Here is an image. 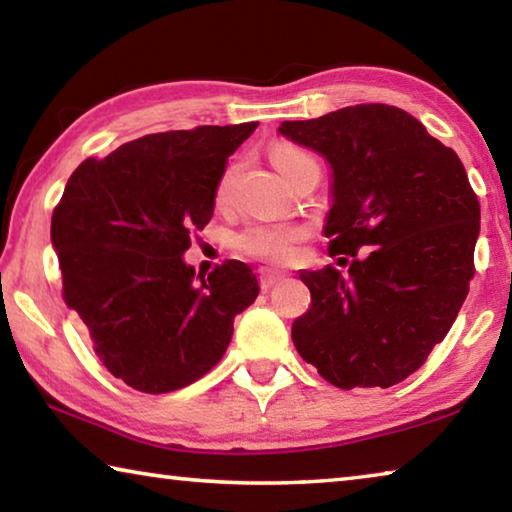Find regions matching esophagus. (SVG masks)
<instances>
[{"label":"esophagus","mask_w":512,"mask_h":512,"mask_svg":"<svg viewBox=\"0 0 512 512\" xmlns=\"http://www.w3.org/2000/svg\"><path fill=\"white\" fill-rule=\"evenodd\" d=\"M284 277L282 271H275V268H259V287H262V291H268L273 289L277 282H280Z\"/></svg>","instance_id":"1"}]
</instances>
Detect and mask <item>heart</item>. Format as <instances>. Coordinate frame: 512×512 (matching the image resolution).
I'll list each match as a JSON object with an SVG mask.
<instances>
[{"mask_svg":"<svg viewBox=\"0 0 512 512\" xmlns=\"http://www.w3.org/2000/svg\"><path fill=\"white\" fill-rule=\"evenodd\" d=\"M271 158L282 176H287L291 169H296L302 162H311L305 151L284 142L273 146ZM302 237H305V230L296 223H253L239 232L235 244L241 253L264 259V262H287Z\"/></svg>","mask_w":512,"mask_h":512,"instance_id":"1","label":"heart"}]
</instances>
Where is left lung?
I'll return each mask as SVG.
<instances>
[{"label": "left lung", "mask_w": 512, "mask_h": 512, "mask_svg": "<svg viewBox=\"0 0 512 512\" xmlns=\"http://www.w3.org/2000/svg\"><path fill=\"white\" fill-rule=\"evenodd\" d=\"M277 133L332 171L323 232L348 266L300 273L311 307L293 320V345L345 391L393 386L445 339L474 275L481 207L463 162L386 103L282 121Z\"/></svg>", "instance_id": "8db88e82"}]
</instances>
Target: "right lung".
<instances>
[{"mask_svg": "<svg viewBox=\"0 0 512 512\" xmlns=\"http://www.w3.org/2000/svg\"><path fill=\"white\" fill-rule=\"evenodd\" d=\"M257 121L144 135L69 176L51 216L63 296L94 352L142 393L178 391L228 350L259 284L228 259L205 275L185 262L189 232L212 219L225 160Z\"/></svg>", "mask_w": 512, "mask_h": 512, "instance_id": "right-lung-1", "label": "right lung"}]
</instances>
